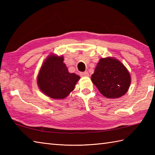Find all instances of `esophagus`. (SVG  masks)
Listing matches in <instances>:
<instances>
[{
	"label": "esophagus",
	"instance_id": "34e87169",
	"mask_svg": "<svg viewBox=\"0 0 155 155\" xmlns=\"http://www.w3.org/2000/svg\"><path fill=\"white\" fill-rule=\"evenodd\" d=\"M80 74L81 77H88V76H89V74H88V72L87 71L84 72H81Z\"/></svg>",
	"mask_w": 155,
	"mask_h": 155
}]
</instances>
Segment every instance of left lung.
<instances>
[{"mask_svg":"<svg viewBox=\"0 0 155 155\" xmlns=\"http://www.w3.org/2000/svg\"><path fill=\"white\" fill-rule=\"evenodd\" d=\"M91 81L104 97L117 98L127 93L131 78L121 62L117 58L107 57L99 60Z\"/></svg>","mask_w":155,"mask_h":155,"instance_id":"obj_1","label":"left lung"}]
</instances>
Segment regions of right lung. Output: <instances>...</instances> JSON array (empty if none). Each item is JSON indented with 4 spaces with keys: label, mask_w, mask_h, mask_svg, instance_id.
<instances>
[{
    "label": "right lung",
    "mask_w": 155,
    "mask_h": 155,
    "mask_svg": "<svg viewBox=\"0 0 155 155\" xmlns=\"http://www.w3.org/2000/svg\"><path fill=\"white\" fill-rule=\"evenodd\" d=\"M63 61L62 56L49 55L42 64L37 77L40 90L47 96L55 99L67 97L80 79L78 75L68 72Z\"/></svg>",
    "instance_id": "1"
}]
</instances>
